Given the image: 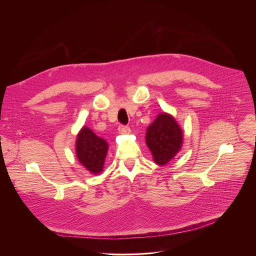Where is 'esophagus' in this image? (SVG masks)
Masks as SVG:
<instances>
[{"label": "esophagus", "mask_w": 256, "mask_h": 256, "mask_svg": "<svg viewBox=\"0 0 256 256\" xmlns=\"http://www.w3.org/2000/svg\"><path fill=\"white\" fill-rule=\"evenodd\" d=\"M118 131H119L120 134H129L130 133V128L128 126L121 125V126H119Z\"/></svg>", "instance_id": "esophagus-1"}]
</instances>
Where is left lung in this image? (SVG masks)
<instances>
[{
  "mask_svg": "<svg viewBox=\"0 0 256 256\" xmlns=\"http://www.w3.org/2000/svg\"><path fill=\"white\" fill-rule=\"evenodd\" d=\"M183 133L176 119L162 113L150 123L146 132V144L152 158L160 166L166 164L180 152L182 145Z\"/></svg>",
  "mask_w": 256,
  "mask_h": 256,
  "instance_id": "left-lung-1",
  "label": "left lung"
}]
</instances>
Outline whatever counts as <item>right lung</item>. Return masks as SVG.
Returning <instances> with one entry per match:
<instances>
[{"label": "right lung", "instance_id": "obj_1", "mask_svg": "<svg viewBox=\"0 0 256 256\" xmlns=\"http://www.w3.org/2000/svg\"><path fill=\"white\" fill-rule=\"evenodd\" d=\"M108 144L98 137L90 128L84 126L76 141V154L78 162L94 174H102Z\"/></svg>", "mask_w": 256, "mask_h": 256}]
</instances>
